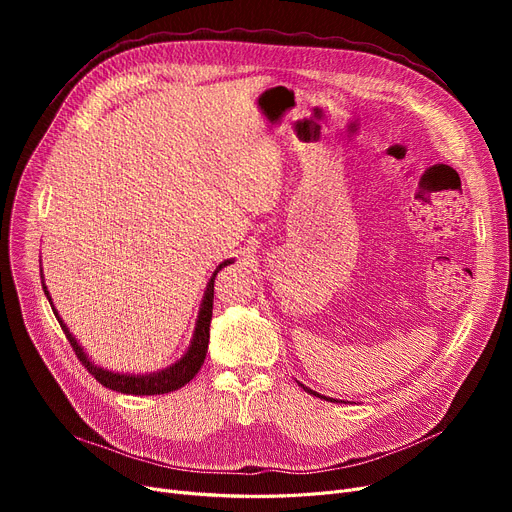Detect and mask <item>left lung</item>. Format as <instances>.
<instances>
[{
  "instance_id": "8db88e82",
  "label": "left lung",
  "mask_w": 512,
  "mask_h": 512,
  "mask_svg": "<svg viewBox=\"0 0 512 512\" xmlns=\"http://www.w3.org/2000/svg\"><path fill=\"white\" fill-rule=\"evenodd\" d=\"M301 386H303V384H301ZM303 390H305V392H309V394H313V396H317V398H326V396H321V394H317V392L309 390L307 386H303ZM326 400H330V402H338V400H334V398H326ZM340 402H342V400H340Z\"/></svg>"
}]
</instances>
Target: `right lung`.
<instances>
[{"instance_id":"add662e5","label":"right lung","mask_w":512,"mask_h":512,"mask_svg":"<svg viewBox=\"0 0 512 512\" xmlns=\"http://www.w3.org/2000/svg\"><path fill=\"white\" fill-rule=\"evenodd\" d=\"M232 263L230 259L220 263L218 270L213 272L211 280L207 282L205 288V297L199 309V317H197V326H195V334L191 340V346H188V351L182 355L180 361H176L174 365H170L168 369H161L157 373H147V375H130V373H114V371H107L103 367H97L93 361H89L87 353L83 351V346L76 342V338L70 334V330L66 328V324L62 321V317L58 315L56 307L51 305V297L47 292V286L43 284L45 290V297L49 299V305L58 317V324L64 330L72 351L76 353L78 361L85 365V369L93 375V378L110 390L122 392V394H134V396H151V394H166V392H174L178 388H182L184 384L191 382L195 375L199 373L203 361H205V353H207V344H209V324H211V311H213V282L218 272L222 270L224 265ZM43 278V276H41Z\"/></svg>"}]
</instances>
